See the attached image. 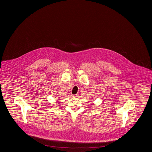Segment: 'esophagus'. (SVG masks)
Listing matches in <instances>:
<instances>
[{
    "label": "esophagus",
    "mask_w": 152,
    "mask_h": 152,
    "mask_svg": "<svg viewBox=\"0 0 152 152\" xmlns=\"http://www.w3.org/2000/svg\"><path fill=\"white\" fill-rule=\"evenodd\" d=\"M78 94H75L74 96H73V97H78Z\"/></svg>",
    "instance_id": "1"
}]
</instances>
